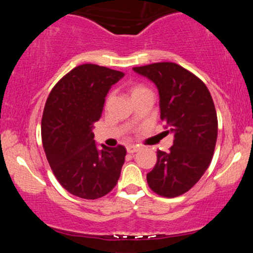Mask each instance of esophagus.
Segmentation results:
<instances>
[{
	"label": "esophagus",
	"instance_id": "esophagus-1",
	"mask_svg": "<svg viewBox=\"0 0 253 253\" xmlns=\"http://www.w3.org/2000/svg\"><path fill=\"white\" fill-rule=\"evenodd\" d=\"M126 149H127V152H128V153H135L136 151L139 150V147L135 146V145H128Z\"/></svg>",
	"mask_w": 253,
	"mask_h": 253
}]
</instances>
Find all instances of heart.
Here are the masks:
<instances>
[{"label": "heart", "mask_w": 253, "mask_h": 253, "mask_svg": "<svg viewBox=\"0 0 253 253\" xmlns=\"http://www.w3.org/2000/svg\"><path fill=\"white\" fill-rule=\"evenodd\" d=\"M128 91H129L130 97H134L136 95L143 94L145 91H149V89L145 88V86L141 85V84H132V85L128 88Z\"/></svg>", "instance_id": "heart-1"}]
</instances>
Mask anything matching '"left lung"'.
<instances>
[{
	"label": "left lung",
	"mask_w": 253,
	"mask_h": 253,
	"mask_svg": "<svg viewBox=\"0 0 253 253\" xmlns=\"http://www.w3.org/2000/svg\"><path fill=\"white\" fill-rule=\"evenodd\" d=\"M156 84L161 119L173 145L157 151V163L147 184L158 195L176 197L190 190L210 167L217 138V117L206 84L176 63L163 62L133 68Z\"/></svg>",
	"instance_id": "1"
}]
</instances>
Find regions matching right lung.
Instances as JSON below:
<instances>
[{"instance_id":"1","label":"right lung","mask_w":253,"mask_h":253,"mask_svg":"<svg viewBox=\"0 0 253 253\" xmlns=\"http://www.w3.org/2000/svg\"><path fill=\"white\" fill-rule=\"evenodd\" d=\"M123 77L121 71L82 64L48 95L42 119V146L58 182L72 195L96 200L117 185L126 149L102 145L98 151L92 127L110 86Z\"/></svg>"}]
</instances>
